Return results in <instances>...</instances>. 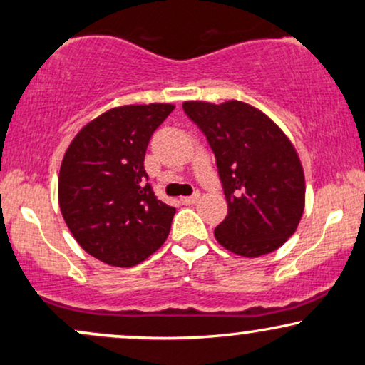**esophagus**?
I'll return each mask as SVG.
<instances>
[{
    "mask_svg": "<svg viewBox=\"0 0 365 365\" xmlns=\"http://www.w3.org/2000/svg\"><path fill=\"white\" fill-rule=\"evenodd\" d=\"M199 192H195L194 195H188V197H182V204H185V206H190V204H195L197 200H199Z\"/></svg>",
    "mask_w": 365,
    "mask_h": 365,
    "instance_id": "1",
    "label": "esophagus"
}]
</instances>
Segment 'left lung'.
<instances>
[{"mask_svg":"<svg viewBox=\"0 0 365 365\" xmlns=\"http://www.w3.org/2000/svg\"><path fill=\"white\" fill-rule=\"evenodd\" d=\"M216 158L228 215L215 237L225 249L259 257L295 233L305 180L292 142L264 113L242 101L183 103Z\"/></svg>","mask_w":365,"mask_h":365,"instance_id":"8db88e82","label":"left lung"}]
</instances>
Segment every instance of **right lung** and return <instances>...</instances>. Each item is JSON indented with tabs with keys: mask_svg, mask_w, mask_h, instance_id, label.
Wrapping results in <instances>:
<instances>
[{
	"mask_svg": "<svg viewBox=\"0 0 365 365\" xmlns=\"http://www.w3.org/2000/svg\"><path fill=\"white\" fill-rule=\"evenodd\" d=\"M173 104L113 108L87 123L66 149L58 178L63 220L99 261L132 267L168 238L177 209L154 195L144 158Z\"/></svg>",
	"mask_w": 365,
	"mask_h": 365,
	"instance_id": "add662e5",
	"label": "right lung"
}]
</instances>
